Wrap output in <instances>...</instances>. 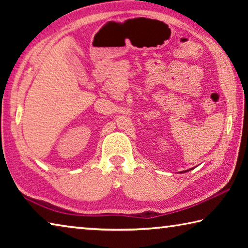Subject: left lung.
<instances>
[{
	"label": "left lung",
	"instance_id": "1",
	"mask_svg": "<svg viewBox=\"0 0 248 248\" xmlns=\"http://www.w3.org/2000/svg\"><path fill=\"white\" fill-rule=\"evenodd\" d=\"M194 170V167H192V169H189V170H183V171H179V173H187V171H189V170Z\"/></svg>",
	"mask_w": 248,
	"mask_h": 248
}]
</instances>
